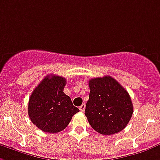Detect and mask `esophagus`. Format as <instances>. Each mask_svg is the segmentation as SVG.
Wrapping results in <instances>:
<instances>
[{
	"instance_id": "obj_1",
	"label": "esophagus",
	"mask_w": 160,
	"mask_h": 160,
	"mask_svg": "<svg viewBox=\"0 0 160 160\" xmlns=\"http://www.w3.org/2000/svg\"><path fill=\"white\" fill-rule=\"evenodd\" d=\"M85 108H86V104L83 103L80 107V110L81 111V112H84V111H85Z\"/></svg>"
}]
</instances>
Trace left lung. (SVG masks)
Segmentation results:
<instances>
[{
  "mask_svg": "<svg viewBox=\"0 0 160 160\" xmlns=\"http://www.w3.org/2000/svg\"><path fill=\"white\" fill-rule=\"evenodd\" d=\"M89 87L85 114L92 128L102 135L115 134L125 129L133 113L127 91L108 75L91 79Z\"/></svg>",
  "mask_w": 160,
  "mask_h": 160,
  "instance_id": "1",
  "label": "left lung"
}]
</instances>
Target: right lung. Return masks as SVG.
I'll return each instance as SVG.
<instances>
[{"mask_svg": "<svg viewBox=\"0 0 160 160\" xmlns=\"http://www.w3.org/2000/svg\"><path fill=\"white\" fill-rule=\"evenodd\" d=\"M66 79L47 75L33 91L28 113L32 123L44 132L58 133L64 130L73 115L80 110L63 92Z\"/></svg>", "mask_w": 160, "mask_h": 160, "instance_id": "right-lung-1", "label": "right lung"}]
</instances>
